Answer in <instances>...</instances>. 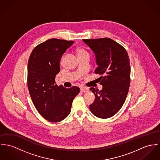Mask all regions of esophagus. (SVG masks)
<instances>
[{"instance_id": "esophagus-1", "label": "esophagus", "mask_w": 160, "mask_h": 160, "mask_svg": "<svg viewBox=\"0 0 160 160\" xmlns=\"http://www.w3.org/2000/svg\"><path fill=\"white\" fill-rule=\"evenodd\" d=\"M80 91L83 92H88V89L86 88H84V87H82L80 88Z\"/></svg>"}]
</instances>
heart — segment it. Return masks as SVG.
<instances>
[{
	"instance_id": "b5f03b06",
	"label": "heart",
	"mask_w": 160,
	"mask_h": 160,
	"mask_svg": "<svg viewBox=\"0 0 160 160\" xmlns=\"http://www.w3.org/2000/svg\"><path fill=\"white\" fill-rule=\"evenodd\" d=\"M77 55L78 57L79 56H83L85 55H89L88 52L85 50L83 49H77Z\"/></svg>"
}]
</instances>
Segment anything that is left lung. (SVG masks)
I'll list each match as a JSON object with an SVG mask.
<instances>
[{
	"mask_svg": "<svg viewBox=\"0 0 160 160\" xmlns=\"http://www.w3.org/2000/svg\"><path fill=\"white\" fill-rule=\"evenodd\" d=\"M83 41L94 52L101 76L102 90L91 88L95 100L89 105L92 113L99 118H109L122 108L130 83V65L128 53L121 44L108 38L85 39Z\"/></svg>",
	"mask_w": 160,
	"mask_h": 160,
	"instance_id": "obj_1",
	"label": "left lung"
}]
</instances>
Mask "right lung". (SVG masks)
<instances>
[{
	"instance_id": "right-lung-1",
	"label": "right lung",
	"mask_w": 160,
	"mask_h": 160,
	"mask_svg": "<svg viewBox=\"0 0 160 160\" xmlns=\"http://www.w3.org/2000/svg\"><path fill=\"white\" fill-rule=\"evenodd\" d=\"M74 42L50 39L36 46L28 59L27 85L30 97L39 113L50 122L64 119L71 112L74 98L80 92L77 86L66 88L55 83L62 55Z\"/></svg>"
}]
</instances>
